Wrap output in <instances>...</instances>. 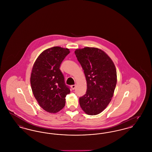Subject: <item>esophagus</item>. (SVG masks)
<instances>
[{"mask_svg": "<svg viewBox=\"0 0 152 152\" xmlns=\"http://www.w3.org/2000/svg\"><path fill=\"white\" fill-rule=\"evenodd\" d=\"M75 88H76V85H72V86H71V88L73 90L75 89Z\"/></svg>", "mask_w": 152, "mask_h": 152, "instance_id": "esophagus-1", "label": "esophagus"}]
</instances>
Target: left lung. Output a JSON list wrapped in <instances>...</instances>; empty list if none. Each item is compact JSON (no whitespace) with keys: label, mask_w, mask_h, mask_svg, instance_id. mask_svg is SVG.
Here are the masks:
<instances>
[{"label":"left lung","mask_w":152,"mask_h":152,"mask_svg":"<svg viewBox=\"0 0 152 152\" xmlns=\"http://www.w3.org/2000/svg\"><path fill=\"white\" fill-rule=\"evenodd\" d=\"M87 80V92L80 97V105L89 115H96L108 105L117 84L116 67L102 50L85 47L75 51Z\"/></svg>","instance_id":"obj_1"}]
</instances>
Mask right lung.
<instances>
[{
	"label": "right lung",
	"mask_w": 152,
	"mask_h": 152,
	"mask_svg": "<svg viewBox=\"0 0 152 152\" xmlns=\"http://www.w3.org/2000/svg\"><path fill=\"white\" fill-rule=\"evenodd\" d=\"M68 48L53 47L42 52L34 63L30 77L32 91L39 105L55 113L65 106V97L70 93L65 85L60 66L69 53Z\"/></svg>",
	"instance_id": "1"
}]
</instances>
